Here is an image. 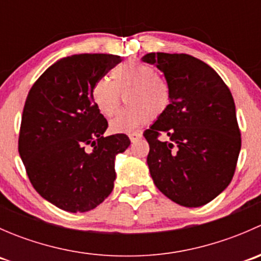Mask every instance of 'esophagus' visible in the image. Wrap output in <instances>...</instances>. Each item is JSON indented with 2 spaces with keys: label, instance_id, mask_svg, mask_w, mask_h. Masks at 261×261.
Here are the masks:
<instances>
[{
  "label": "esophagus",
  "instance_id": "34e87169",
  "mask_svg": "<svg viewBox=\"0 0 261 261\" xmlns=\"http://www.w3.org/2000/svg\"><path fill=\"white\" fill-rule=\"evenodd\" d=\"M128 138H130L131 143H135L138 139L141 138V133H138V131H135V133H130L128 134Z\"/></svg>",
  "mask_w": 261,
  "mask_h": 261
}]
</instances>
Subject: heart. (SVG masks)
<instances>
[{
    "label": "heart",
    "instance_id": "obj_1",
    "mask_svg": "<svg viewBox=\"0 0 261 261\" xmlns=\"http://www.w3.org/2000/svg\"><path fill=\"white\" fill-rule=\"evenodd\" d=\"M128 107L121 110L110 122L114 133H131L149 121L164 115L172 103V89L164 77L151 65L128 62L110 73V81L98 80L91 91L92 102L101 115L110 117L126 93Z\"/></svg>",
    "mask_w": 261,
    "mask_h": 261
}]
</instances>
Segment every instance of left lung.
<instances>
[{
    "label": "left lung",
    "mask_w": 261,
    "mask_h": 261,
    "mask_svg": "<svg viewBox=\"0 0 261 261\" xmlns=\"http://www.w3.org/2000/svg\"><path fill=\"white\" fill-rule=\"evenodd\" d=\"M172 89V103L145 130L150 175L163 194L184 207L211 202L232 180L241 149L235 102L222 78L188 54L149 53ZM168 136L162 142L159 136Z\"/></svg>",
    "instance_id": "left-lung-1"
}]
</instances>
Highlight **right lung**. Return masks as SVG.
I'll use <instances>...</instances> for the list:
<instances>
[{
	"instance_id": "right-lung-1",
	"label": "right lung",
	"mask_w": 261,
	"mask_h": 261,
	"mask_svg": "<svg viewBox=\"0 0 261 261\" xmlns=\"http://www.w3.org/2000/svg\"><path fill=\"white\" fill-rule=\"evenodd\" d=\"M120 62L112 54L63 58L26 97L18 152L35 191L58 208L91 211L114 189L115 158L130 139L103 136L109 123L94 107L91 91Z\"/></svg>"
}]
</instances>
